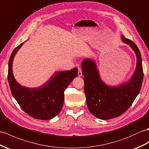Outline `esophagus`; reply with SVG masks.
I'll use <instances>...</instances> for the list:
<instances>
[{"label": "esophagus", "mask_w": 149, "mask_h": 149, "mask_svg": "<svg viewBox=\"0 0 149 149\" xmlns=\"http://www.w3.org/2000/svg\"><path fill=\"white\" fill-rule=\"evenodd\" d=\"M78 68V77H81L82 76V71H81V68Z\"/></svg>", "instance_id": "obj_1"}]
</instances>
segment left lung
Segmentation results:
<instances>
[{
    "instance_id": "obj_1",
    "label": "left lung",
    "mask_w": 149,
    "mask_h": 149,
    "mask_svg": "<svg viewBox=\"0 0 149 149\" xmlns=\"http://www.w3.org/2000/svg\"><path fill=\"white\" fill-rule=\"evenodd\" d=\"M122 40L132 47L137 59L136 70L126 84L108 86L101 80L92 60L85 59L81 63L87 107L94 116L104 120L119 116L128 110L142 85L143 71L140 50L135 43L125 36H122Z\"/></svg>"
}]
</instances>
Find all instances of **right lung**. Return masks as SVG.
Returning <instances> with one entry per match:
<instances>
[{
  "mask_svg": "<svg viewBox=\"0 0 149 149\" xmlns=\"http://www.w3.org/2000/svg\"><path fill=\"white\" fill-rule=\"evenodd\" d=\"M14 49L10 56L8 67V81L14 99L21 108L33 118L49 120L59 113L64 100V90L78 75V69L57 71L45 84L37 88L21 86L14 79L12 66L14 57L23 45Z\"/></svg>",
  "mask_w": 149,
  "mask_h": 149,
  "instance_id": "add662e5",
  "label": "right lung"
}]
</instances>
